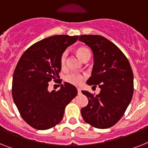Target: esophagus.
<instances>
[{"instance_id": "esophagus-1", "label": "esophagus", "mask_w": 148, "mask_h": 148, "mask_svg": "<svg viewBox=\"0 0 148 148\" xmlns=\"http://www.w3.org/2000/svg\"><path fill=\"white\" fill-rule=\"evenodd\" d=\"M77 93H78V95H81V90L80 88H77Z\"/></svg>"}]
</instances>
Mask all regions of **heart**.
I'll return each instance as SVG.
<instances>
[{
	"label": "heart",
	"instance_id": "b5f03b06",
	"mask_svg": "<svg viewBox=\"0 0 148 148\" xmlns=\"http://www.w3.org/2000/svg\"><path fill=\"white\" fill-rule=\"evenodd\" d=\"M88 51L85 47H79L77 49V53L81 59L84 58V56L85 55L86 53H88ZM66 58H67V51H64V53L60 56V64L64 65L65 61H66ZM65 81L68 82V83L74 84V85H79L82 83L83 81V77L81 76V74H77V73H71V74H68L67 76L65 77Z\"/></svg>",
	"mask_w": 148,
	"mask_h": 148
}]
</instances>
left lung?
I'll return each mask as SVG.
<instances>
[{"label":"left lung","instance_id":"obj_1","mask_svg":"<svg viewBox=\"0 0 148 148\" xmlns=\"http://www.w3.org/2000/svg\"><path fill=\"white\" fill-rule=\"evenodd\" d=\"M78 40L90 47L94 56L91 76L87 84L98 85L101 91L94 96L82 93L88 104L81 110L84 120L96 128H109L124 115L134 93V75L122 51L111 41L100 35H81Z\"/></svg>","mask_w":148,"mask_h":148}]
</instances>
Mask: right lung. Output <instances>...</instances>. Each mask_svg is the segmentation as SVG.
<instances>
[{"label":"right lung","mask_w":148,"mask_h":148,"mask_svg":"<svg viewBox=\"0 0 148 148\" xmlns=\"http://www.w3.org/2000/svg\"><path fill=\"white\" fill-rule=\"evenodd\" d=\"M78 36L55 35L27 50L15 68L12 96L22 118L34 128L47 130L60 123L65 107L77 95L74 85L64 82L58 91L48 90V82L59 77L60 56Z\"/></svg>","instance_id":"add662e5"}]
</instances>
